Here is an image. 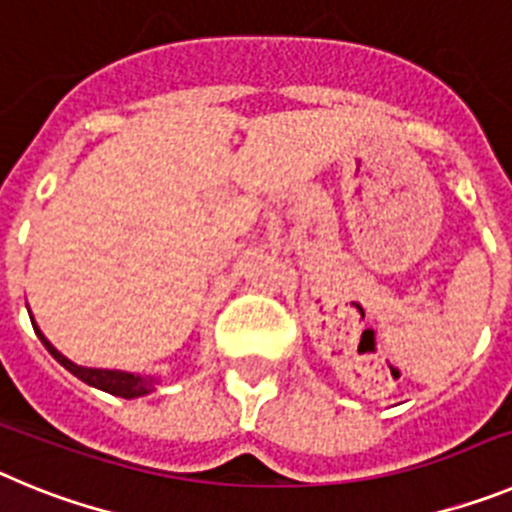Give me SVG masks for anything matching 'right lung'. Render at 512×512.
Instances as JSON below:
<instances>
[{
	"label": "right lung",
	"mask_w": 512,
	"mask_h": 512,
	"mask_svg": "<svg viewBox=\"0 0 512 512\" xmlns=\"http://www.w3.org/2000/svg\"><path fill=\"white\" fill-rule=\"evenodd\" d=\"M35 333H38V338L43 341V346L48 348V354L53 356V359L58 361L61 366H66L74 377H79L81 382L92 384V387H97V390H104L110 392V395H117V397H143L148 395V392L156 390V379L153 377H138V374H128V372H112V369H87V366H76L74 361H69L63 354H58L56 348L51 346V341L43 336L38 330V325H33Z\"/></svg>",
	"instance_id": "1"
}]
</instances>
